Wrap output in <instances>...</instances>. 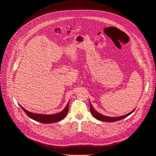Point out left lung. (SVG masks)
Listing matches in <instances>:
<instances>
[{
  "mask_svg": "<svg viewBox=\"0 0 156 156\" xmlns=\"http://www.w3.org/2000/svg\"><path fill=\"white\" fill-rule=\"evenodd\" d=\"M89 105H90V112L92 113V115L94 116V118H95L96 119L100 120V121H104V122H116L117 121H119V120H121V119H122L126 117H127L128 116H129L130 115H131L134 111L135 109H134L133 111H132L130 113H128V114H126V115H124V116H119V117H115V118H113V117H110V116H104L103 115L99 113H98L97 111L95 110V109L94 108V107H92V104L90 101H89Z\"/></svg>",
  "mask_w": 156,
  "mask_h": 156,
  "instance_id": "8db88e82",
  "label": "left lung"
}]
</instances>
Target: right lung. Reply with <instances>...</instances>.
<instances>
[{
    "label": "right lung",
    "mask_w": 156,
    "mask_h": 156,
    "mask_svg": "<svg viewBox=\"0 0 156 156\" xmlns=\"http://www.w3.org/2000/svg\"><path fill=\"white\" fill-rule=\"evenodd\" d=\"M69 101L68 102L67 105L65 107V108L60 113L54 115H44V114H38V113H34L30 112L26 109H24L22 106L20 105L21 108L24 110L26 114L31 119L38 121L41 123L43 124H51V123H55L58 122L62 119H63L67 115L69 108Z\"/></svg>",
    "instance_id": "add662e5"
}]
</instances>
